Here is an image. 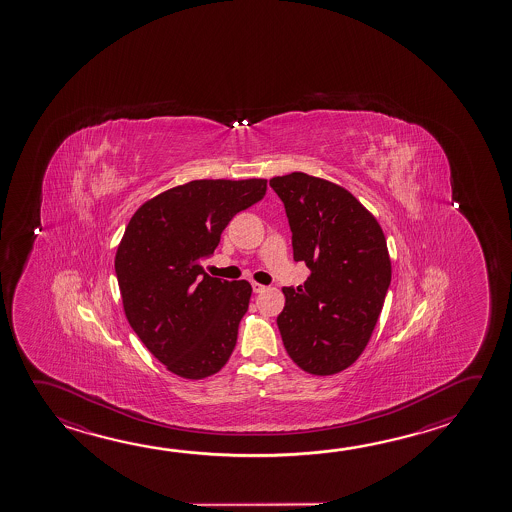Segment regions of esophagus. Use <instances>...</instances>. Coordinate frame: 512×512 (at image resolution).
I'll list each match as a JSON object with an SVG mask.
<instances>
[{
	"label": "esophagus",
	"instance_id": "1",
	"mask_svg": "<svg viewBox=\"0 0 512 512\" xmlns=\"http://www.w3.org/2000/svg\"><path fill=\"white\" fill-rule=\"evenodd\" d=\"M253 293H262L266 286H262V284H257V282H252Z\"/></svg>",
	"mask_w": 512,
	"mask_h": 512
}]
</instances>
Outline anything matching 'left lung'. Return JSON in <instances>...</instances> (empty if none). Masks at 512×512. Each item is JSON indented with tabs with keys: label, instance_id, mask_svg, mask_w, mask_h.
Returning a JSON list of instances; mask_svg holds the SVG:
<instances>
[{
	"label": "left lung",
	"instance_id": "left-lung-1",
	"mask_svg": "<svg viewBox=\"0 0 512 512\" xmlns=\"http://www.w3.org/2000/svg\"><path fill=\"white\" fill-rule=\"evenodd\" d=\"M286 208L293 259L311 277L284 287L277 325L289 358L314 376L350 367L367 347L392 278L376 217L331 181L304 172L269 180Z\"/></svg>",
	"mask_w": 512,
	"mask_h": 512
}]
</instances>
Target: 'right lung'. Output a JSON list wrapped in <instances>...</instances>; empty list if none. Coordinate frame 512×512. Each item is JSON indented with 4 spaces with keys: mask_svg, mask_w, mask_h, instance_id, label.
Returning <instances> with one entry per match:
<instances>
[{
    "mask_svg": "<svg viewBox=\"0 0 512 512\" xmlns=\"http://www.w3.org/2000/svg\"><path fill=\"white\" fill-rule=\"evenodd\" d=\"M266 180H196L149 199L115 257L127 322L154 358L185 379L225 367L252 286L201 266L235 214L266 196Z\"/></svg>",
    "mask_w": 512,
    "mask_h": 512,
    "instance_id": "add662e5",
    "label": "right lung"
}]
</instances>
